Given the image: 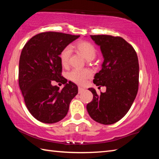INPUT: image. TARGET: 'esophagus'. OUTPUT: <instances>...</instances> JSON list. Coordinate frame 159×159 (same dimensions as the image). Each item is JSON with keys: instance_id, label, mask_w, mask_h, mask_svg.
Returning a JSON list of instances; mask_svg holds the SVG:
<instances>
[{"instance_id": "1", "label": "esophagus", "mask_w": 159, "mask_h": 159, "mask_svg": "<svg viewBox=\"0 0 159 159\" xmlns=\"http://www.w3.org/2000/svg\"><path fill=\"white\" fill-rule=\"evenodd\" d=\"M83 91H85V89L84 88H80V87H79V93H83Z\"/></svg>"}]
</instances>
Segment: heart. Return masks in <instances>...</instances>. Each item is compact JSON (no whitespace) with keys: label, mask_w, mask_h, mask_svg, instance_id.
I'll return each instance as SVG.
<instances>
[{"label":"heart","mask_w":159,"mask_h":159,"mask_svg":"<svg viewBox=\"0 0 159 159\" xmlns=\"http://www.w3.org/2000/svg\"><path fill=\"white\" fill-rule=\"evenodd\" d=\"M74 48L81 54L87 60H93L97 55V50L94 45L88 41H79L74 45ZM71 55V48L66 47L61 51L60 60L61 65L66 67ZM92 76V73L88 69H74L69 74V77L72 81L79 85H83L86 80Z\"/></svg>","instance_id":"obj_1"}]
</instances>
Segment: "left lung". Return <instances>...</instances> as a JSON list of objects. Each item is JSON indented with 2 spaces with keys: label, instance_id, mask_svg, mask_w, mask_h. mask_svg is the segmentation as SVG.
Wrapping results in <instances>:
<instances>
[{
  "label": "left lung",
  "instance_id": "obj_1",
  "mask_svg": "<svg viewBox=\"0 0 159 159\" xmlns=\"http://www.w3.org/2000/svg\"><path fill=\"white\" fill-rule=\"evenodd\" d=\"M100 47L104 57L102 69L94 77L98 86H105L98 95L94 88L92 102L87 104L90 116L96 122L110 125L127 114L136 98L139 85V63L135 50L121 37L90 36Z\"/></svg>",
  "mask_w": 159,
  "mask_h": 159
}]
</instances>
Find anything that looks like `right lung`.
Masks as SVG:
<instances>
[{"label": "right lung", "mask_w": 159, "mask_h": 159, "mask_svg": "<svg viewBox=\"0 0 159 159\" xmlns=\"http://www.w3.org/2000/svg\"><path fill=\"white\" fill-rule=\"evenodd\" d=\"M80 36L43 32L32 37L21 50L19 63V85L26 106L39 121L54 123L66 116L78 87L61 76L60 54ZM55 82L65 84L61 90Z\"/></svg>", "instance_id": "add662e5"}]
</instances>
